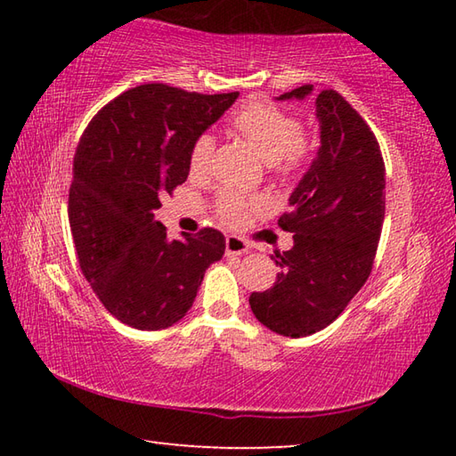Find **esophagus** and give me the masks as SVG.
<instances>
[{
    "instance_id": "obj_1",
    "label": "esophagus",
    "mask_w": 456,
    "mask_h": 456,
    "mask_svg": "<svg viewBox=\"0 0 456 456\" xmlns=\"http://www.w3.org/2000/svg\"><path fill=\"white\" fill-rule=\"evenodd\" d=\"M225 251H227V256H243V253L249 251V245H247V241L241 237L227 235Z\"/></svg>"
}]
</instances>
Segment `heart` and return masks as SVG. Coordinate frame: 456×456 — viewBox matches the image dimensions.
<instances>
[{"instance_id": "b5f03b06", "label": "heart", "mask_w": 456, "mask_h": 456, "mask_svg": "<svg viewBox=\"0 0 456 456\" xmlns=\"http://www.w3.org/2000/svg\"><path fill=\"white\" fill-rule=\"evenodd\" d=\"M231 126L241 134L269 165L273 173L291 179L302 171L310 157V141L304 134V125L296 114L267 100H251L231 117ZM215 154V138L199 134L189 152V171L192 176L209 173ZM265 200L261 197L241 195L237 191H223L215 200V211L229 225H241L247 215L261 211Z\"/></svg>"}]
</instances>
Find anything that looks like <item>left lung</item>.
Returning a JSON list of instances; mask_svg holds the SVG:
<instances>
[{
	"mask_svg": "<svg viewBox=\"0 0 456 456\" xmlns=\"http://www.w3.org/2000/svg\"><path fill=\"white\" fill-rule=\"evenodd\" d=\"M312 84L280 100L305 98ZM322 146L277 225L293 233L275 251L277 280L253 291L256 318L275 334L302 338L330 326L372 272L384 223V160L366 120L336 90L318 98Z\"/></svg>",
	"mask_w": 456,
	"mask_h": 456,
	"instance_id": "left-lung-1",
	"label": "left lung"
}]
</instances>
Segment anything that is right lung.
<instances>
[{
	"label": "right lung",
	"instance_id": "obj_1",
	"mask_svg": "<svg viewBox=\"0 0 456 456\" xmlns=\"http://www.w3.org/2000/svg\"><path fill=\"white\" fill-rule=\"evenodd\" d=\"M237 96L141 84L84 130L68 197L76 257L102 305L130 328L165 330L184 318L207 267L225 253L213 227L168 239L154 209L187 181L192 141Z\"/></svg>",
	"mask_w": 456,
	"mask_h": 456
}]
</instances>
